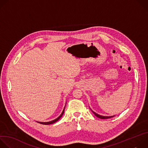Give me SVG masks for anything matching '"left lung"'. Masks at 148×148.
Returning <instances> with one entry per match:
<instances>
[{"label":"left lung","instance_id":"left-lung-1","mask_svg":"<svg viewBox=\"0 0 148 148\" xmlns=\"http://www.w3.org/2000/svg\"><path fill=\"white\" fill-rule=\"evenodd\" d=\"M90 110H91V111L93 112V114H94L97 117H98V118H100V119H108V118H112V117L115 116V115H112V116H103V115H99V114L96 113L95 112H94V111H92V110L91 109L90 107Z\"/></svg>","mask_w":148,"mask_h":148}]
</instances>
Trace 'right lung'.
Returning a JSON list of instances; mask_svg holds the SVG:
<instances>
[{
  "mask_svg": "<svg viewBox=\"0 0 148 148\" xmlns=\"http://www.w3.org/2000/svg\"><path fill=\"white\" fill-rule=\"evenodd\" d=\"M66 103H67V102H66ZM66 105H65V107H64V109H63V111H62V113L61 114V115H60L58 118H57L56 119H54V120H53V121H49V122H38V121H37V122H38V123H41V124H43V125H50V124H53V123L56 122L57 121H58V120L61 118V116H62V115L64 114Z\"/></svg>",
  "mask_w": 148,
  "mask_h": 148,
  "instance_id": "right-lung-1",
  "label": "right lung"
}]
</instances>
